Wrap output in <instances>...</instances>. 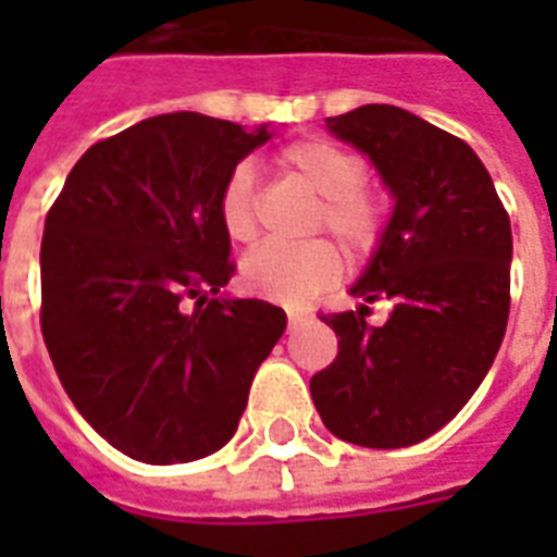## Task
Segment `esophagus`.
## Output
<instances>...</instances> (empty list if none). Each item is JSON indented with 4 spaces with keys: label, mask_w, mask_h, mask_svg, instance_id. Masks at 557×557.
<instances>
[{
    "label": "esophagus",
    "mask_w": 557,
    "mask_h": 557,
    "mask_svg": "<svg viewBox=\"0 0 557 557\" xmlns=\"http://www.w3.org/2000/svg\"><path fill=\"white\" fill-rule=\"evenodd\" d=\"M304 322V315L301 313H289V331L292 327H298Z\"/></svg>",
    "instance_id": "obj_1"
}]
</instances>
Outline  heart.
Listing matches in <instances>:
<instances>
[{
	"instance_id": "obj_1",
	"label": "heart",
	"mask_w": 557,
	"mask_h": 557,
	"mask_svg": "<svg viewBox=\"0 0 557 557\" xmlns=\"http://www.w3.org/2000/svg\"><path fill=\"white\" fill-rule=\"evenodd\" d=\"M277 166L307 190L322 196L313 232H327L355 259L375 253L387 230L391 202L379 187L363 182L367 163L358 151L327 139H301L277 154ZM220 223L232 242L250 244L259 235V194L250 166H235L220 190ZM343 274V256L331 242L301 247L262 244L242 262L247 289L265 301L301 307L313 295L334 286Z\"/></svg>"
}]
</instances>
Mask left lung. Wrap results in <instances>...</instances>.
Masks as SVG:
<instances>
[{
    "label": "left lung",
    "instance_id": "1",
    "mask_svg": "<svg viewBox=\"0 0 557 557\" xmlns=\"http://www.w3.org/2000/svg\"><path fill=\"white\" fill-rule=\"evenodd\" d=\"M327 131L370 154L397 206L351 295L322 315L337 358L310 379L319 418L361 447H409L438 432L490 373L510 315V218L474 148L420 115L367 103ZM395 304L382 329L367 302Z\"/></svg>",
    "mask_w": 557,
    "mask_h": 557
}]
</instances>
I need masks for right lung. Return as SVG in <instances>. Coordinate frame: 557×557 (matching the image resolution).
I'll return each instance as SVG.
<instances>
[{"mask_svg": "<svg viewBox=\"0 0 557 557\" xmlns=\"http://www.w3.org/2000/svg\"><path fill=\"white\" fill-rule=\"evenodd\" d=\"M268 139L265 125L154 115L95 143L47 214L44 343L79 414L131 459L220 450L286 331L274 304L218 295L235 274L220 190Z\"/></svg>", "mask_w": 557, "mask_h": 557, "instance_id": "1", "label": "right lung"}]
</instances>
